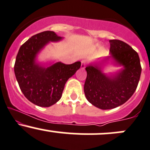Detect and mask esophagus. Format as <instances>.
Wrapping results in <instances>:
<instances>
[{
	"label": "esophagus",
	"instance_id": "34e87169",
	"mask_svg": "<svg viewBox=\"0 0 150 150\" xmlns=\"http://www.w3.org/2000/svg\"><path fill=\"white\" fill-rule=\"evenodd\" d=\"M86 64H87V62H86V60H82V62H81V68L84 69L85 67H86Z\"/></svg>",
	"mask_w": 150,
	"mask_h": 150
}]
</instances>
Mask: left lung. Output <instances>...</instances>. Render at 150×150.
Returning a JSON list of instances; mask_svg holds the SVG:
<instances>
[{
  "instance_id": "obj_1",
  "label": "left lung",
  "mask_w": 150,
  "mask_h": 150,
  "mask_svg": "<svg viewBox=\"0 0 150 150\" xmlns=\"http://www.w3.org/2000/svg\"><path fill=\"white\" fill-rule=\"evenodd\" d=\"M109 42L111 57L124 69L111 78L102 73L99 67L88 65L84 85L87 100L104 110L116 108L132 97L142 72L139 57L132 47L119 39H111Z\"/></svg>"
}]
</instances>
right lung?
<instances>
[{"mask_svg": "<svg viewBox=\"0 0 150 150\" xmlns=\"http://www.w3.org/2000/svg\"><path fill=\"white\" fill-rule=\"evenodd\" d=\"M62 39L54 31H45L32 36L20 47L16 58L14 72L25 97L35 105L49 107L62 97L64 85L80 67L81 62L71 64L57 62L45 68L35 63L39 50L49 42Z\"/></svg>", "mask_w": 150, "mask_h": 150, "instance_id": "1", "label": "right lung"}]
</instances>
